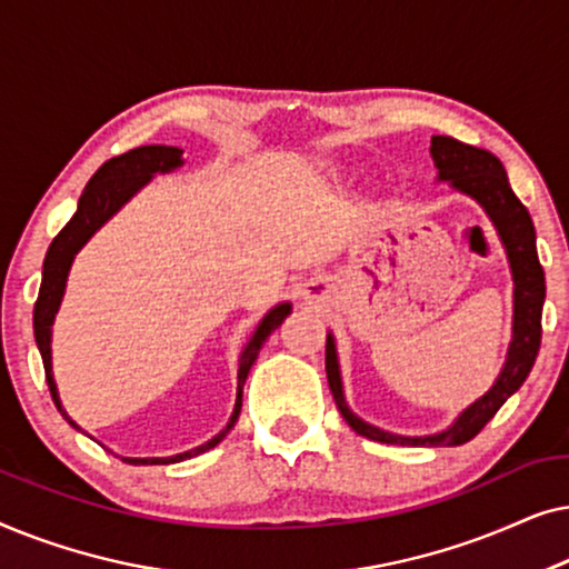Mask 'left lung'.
I'll list each match as a JSON object with an SVG mask.
<instances>
[{
	"label": "left lung",
	"mask_w": 569,
	"mask_h": 569,
	"mask_svg": "<svg viewBox=\"0 0 569 569\" xmlns=\"http://www.w3.org/2000/svg\"><path fill=\"white\" fill-rule=\"evenodd\" d=\"M430 152L435 168H438V181H448L456 191L477 201L502 240L510 261L512 284H516L512 287V341L508 347V360H505L495 386L471 407H466L448 430L425 435V438H407V435H393L376 425H368L347 407L337 345L329 333L326 337V378H329V388L341 417L357 435L376 442H388V446H463V442L477 438L481 427L497 415V409L523 386L541 347V308L543 298H547V282H543V269L539 253H536L531 214L512 193L502 162L492 152L463 144L453 137H432Z\"/></svg>",
	"instance_id": "left-lung-1"
}]
</instances>
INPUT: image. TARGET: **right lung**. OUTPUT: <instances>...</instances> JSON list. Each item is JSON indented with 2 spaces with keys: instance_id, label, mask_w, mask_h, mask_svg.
I'll list each match as a JSON object with an SVG mask.
<instances>
[{
  "instance_id": "right-lung-1",
  "label": "right lung",
  "mask_w": 569,
  "mask_h": 569,
  "mask_svg": "<svg viewBox=\"0 0 569 569\" xmlns=\"http://www.w3.org/2000/svg\"><path fill=\"white\" fill-rule=\"evenodd\" d=\"M183 150L178 147H166V144H144L137 147V150H129L119 154V158H111L103 162L96 170V176L90 178V183L84 186L80 201H77V212L72 214L53 243L49 246V253H46L43 261V279H41V290H38V300H36V310H33V331H36V345L38 352L43 357V370H46V383H49L51 399L57 403V409L61 411V417L67 419L74 430H80L77 422L69 419V415L61 407L59 401V391L57 383H53V372H51V326L53 318L59 313L61 298H64V287H67V277H69V267H72L74 256L80 248L88 243V240L96 236V230L103 228V224L111 220V217L119 212V209L127 204V201L134 197V193L152 181L154 173H170V170L183 166ZM292 306L290 302H279L277 308H271L267 316L261 318V323L256 326L251 341H248L243 352H240V362H238V399H236V409H232V417L228 427L222 432H217L212 440H207L204 446L186 450V453L170 456V458H121L127 463H178L186 461V458H193L204 450L214 448L217 442H222L224 435H228L232 427L238 422L240 415V403H243V383L248 378V370L259 357V349L263 347V341L269 339V333L277 329L279 323L290 316Z\"/></svg>"
}]
</instances>
